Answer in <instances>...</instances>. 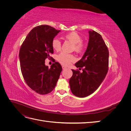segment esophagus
Segmentation results:
<instances>
[{
	"label": "esophagus",
	"mask_w": 131,
	"mask_h": 131,
	"mask_svg": "<svg viewBox=\"0 0 131 131\" xmlns=\"http://www.w3.org/2000/svg\"><path fill=\"white\" fill-rule=\"evenodd\" d=\"M62 68H63V70H64V69H67V67H65V66H62Z\"/></svg>",
	"instance_id": "1"
}]
</instances>
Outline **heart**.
I'll use <instances>...</instances> for the list:
<instances>
[{
    "label": "heart",
    "instance_id": "1",
    "mask_svg": "<svg viewBox=\"0 0 131 131\" xmlns=\"http://www.w3.org/2000/svg\"><path fill=\"white\" fill-rule=\"evenodd\" d=\"M64 38L73 43V50L77 53H81L85 49V45L82 42V37L75 31L69 33L64 35ZM51 45L53 50H60L61 48V42L58 39L54 38L51 42ZM74 57L73 54H68L65 52H61L57 56V61L61 64L68 66L74 61Z\"/></svg>",
    "mask_w": 131,
    "mask_h": 131
}]
</instances>
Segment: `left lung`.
Listing matches in <instances>:
<instances>
[{
    "mask_svg": "<svg viewBox=\"0 0 131 131\" xmlns=\"http://www.w3.org/2000/svg\"><path fill=\"white\" fill-rule=\"evenodd\" d=\"M88 46L82 58L75 65L79 69L73 71L70 88L75 96L83 98L93 93L103 81L108 71L109 51L101 35L89 30Z\"/></svg>",
    "mask_w": 131,
    "mask_h": 131,
    "instance_id": "obj_1",
    "label": "left lung"
}]
</instances>
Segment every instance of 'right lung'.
Instances as JSON below:
<instances>
[{
    "instance_id": "add662e5",
    "label": "right lung",
    "mask_w": 131,
    "mask_h": 131,
    "mask_svg": "<svg viewBox=\"0 0 131 131\" xmlns=\"http://www.w3.org/2000/svg\"><path fill=\"white\" fill-rule=\"evenodd\" d=\"M59 31L48 25L35 27L28 34L19 50L23 79L31 90L40 94H46L54 89L62 72L61 65L55 61L50 68L45 64V59L53 53L51 42Z\"/></svg>"
}]
</instances>
